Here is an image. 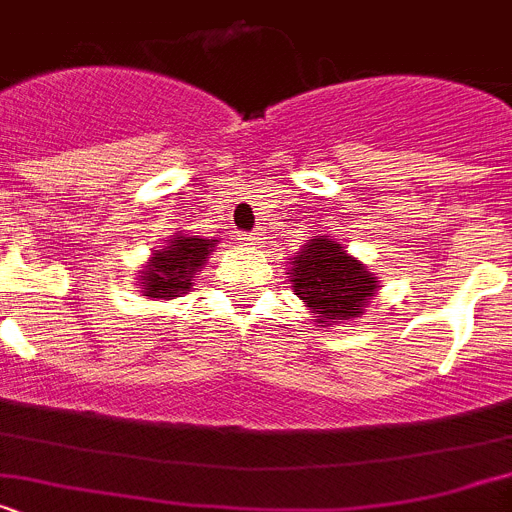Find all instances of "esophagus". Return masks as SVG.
I'll list each match as a JSON object with an SVG mask.
<instances>
[{"label":"esophagus","instance_id":"obj_1","mask_svg":"<svg viewBox=\"0 0 512 512\" xmlns=\"http://www.w3.org/2000/svg\"><path fill=\"white\" fill-rule=\"evenodd\" d=\"M242 244L244 247H257V244H260V237H257V234H242Z\"/></svg>","mask_w":512,"mask_h":512}]
</instances>
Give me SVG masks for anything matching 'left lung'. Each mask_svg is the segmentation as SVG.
Masks as SVG:
<instances>
[{
    "instance_id": "obj_1",
    "label": "left lung",
    "mask_w": 512,
    "mask_h": 512,
    "mask_svg": "<svg viewBox=\"0 0 512 512\" xmlns=\"http://www.w3.org/2000/svg\"><path fill=\"white\" fill-rule=\"evenodd\" d=\"M293 291L319 314V322H335L363 314L368 296H373L376 278L366 265L350 257L337 242L309 239L304 250L293 257Z\"/></svg>"
}]
</instances>
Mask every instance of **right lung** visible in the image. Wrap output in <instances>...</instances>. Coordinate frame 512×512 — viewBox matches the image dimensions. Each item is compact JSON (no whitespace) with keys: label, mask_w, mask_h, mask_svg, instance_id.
Masks as SVG:
<instances>
[{"label":"right lung","mask_w":512,"mask_h":512,"mask_svg":"<svg viewBox=\"0 0 512 512\" xmlns=\"http://www.w3.org/2000/svg\"><path fill=\"white\" fill-rule=\"evenodd\" d=\"M219 239H198V237H175L162 252L154 255V260L146 265L141 273V283H144V296H154V299H172L180 293L188 291L193 286V278L198 273L203 262H206L208 252L213 250V244Z\"/></svg>","instance_id":"add662e5"}]
</instances>
